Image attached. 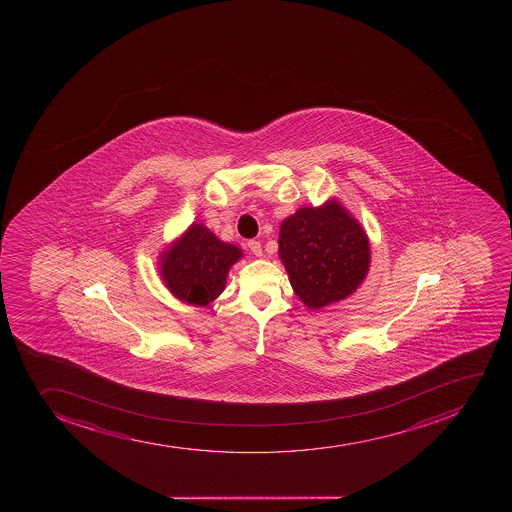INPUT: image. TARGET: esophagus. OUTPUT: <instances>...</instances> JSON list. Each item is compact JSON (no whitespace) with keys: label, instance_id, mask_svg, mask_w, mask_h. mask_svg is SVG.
Here are the masks:
<instances>
[{"label":"esophagus","instance_id":"obj_1","mask_svg":"<svg viewBox=\"0 0 512 512\" xmlns=\"http://www.w3.org/2000/svg\"><path fill=\"white\" fill-rule=\"evenodd\" d=\"M248 248H250V252L253 253V255H257V257H262V243L257 242V240H250L248 242Z\"/></svg>","mask_w":512,"mask_h":512}]
</instances>
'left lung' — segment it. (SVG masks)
I'll return each instance as SVG.
<instances>
[{"instance_id": "1", "label": "left lung", "mask_w": 512, "mask_h": 512, "mask_svg": "<svg viewBox=\"0 0 512 512\" xmlns=\"http://www.w3.org/2000/svg\"><path fill=\"white\" fill-rule=\"evenodd\" d=\"M279 257L295 295L310 310L345 300L369 274V237L347 208L329 198L280 223Z\"/></svg>"}]
</instances>
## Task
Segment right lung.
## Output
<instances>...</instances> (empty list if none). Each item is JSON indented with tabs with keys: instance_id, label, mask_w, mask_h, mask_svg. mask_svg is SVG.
Instances as JSON below:
<instances>
[{
	"instance_id": "right-lung-1",
	"label": "right lung",
	"mask_w": 512,
	"mask_h": 512,
	"mask_svg": "<svg viewBox=\"0 0 512 512\" xmlns=\"http://www.w3.org/2000/svg\"><path fill=\"white\" fill-rule=\"evenodd\" d=\"M242 257L237 245L222 242L203 223L193 222L158 255V270L175 299L207 307L225 290L228 270Z\"/></svg>"
}]
</instances>
